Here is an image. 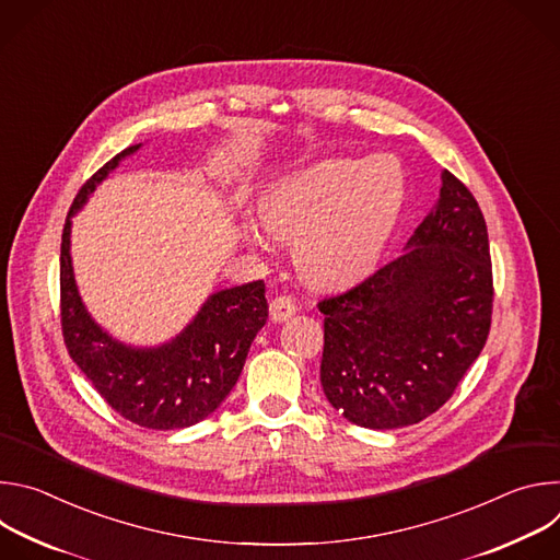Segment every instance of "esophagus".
<instances>
[{
    "label": "esophagus",
    "mask_w": 560,
    "mask_h": 560,
    "mask_svg": "<svg viewBox=\"0 0 560 560\" xmlns=\"http://www.w3.org/2000/svg\"><path fill=\"white\" fill-rule=\"evenodd\" d=\"M296 314V301L292 296H275L270 301V318L275 324H283Z\"/></svg>",
    "instance_id": "esophagus-1"
}]
</instances>
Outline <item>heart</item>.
<instances>
[{
  "mask_svg": "<svg viewBox=\"0 0 560 560\" xmlns=\"http://www.w3.org/2000/svg\"><path fill=\"white\" fill-rule=\"evenodd\" d=\"M378 154L359 164L326 159L275 182L259 199V223L275 242L296 246L307 283L341 290L363 281L378 264L406 203L404 175ZM250 238L261 236L250 230Z\"/></svg>",
  "mask_w": 560,
  "mask_h": 560,
  "instance_id": "heart-1",
  "label": "heart"
}]
</instances>
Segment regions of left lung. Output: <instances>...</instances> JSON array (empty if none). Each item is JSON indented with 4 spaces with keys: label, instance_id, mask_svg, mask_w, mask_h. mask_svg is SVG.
I'll return each instance as SVG.
<instances>
[{
    "label": "left lung",
    "instance_id": "1",
    "mask_svg": "<svg viewBox=\"0 0 560 560\" xmlns=\"http://www.w3.org/2000/svg\"><path fill=\"white\" fill-rule=\"evenodd\" d=\"M492 299L483 212L443 171L439 201L406 253L318 303L326 314L322 385L328 401L370 430L406 428L434 415L481 354Z\"/></svg>",
    "mask_w": 560,
    "mask_h": 560
}]
</instances>
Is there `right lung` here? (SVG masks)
Masks as SVG:
<instances>
[{"label":"right lung","mask_w":560,"mask_h":560,"mask_svg":"<svg viewBox=\"0 0 560 560\" xmlns=\"http://www.w3.org/2000/svg\"><path fill=\"white\" fill-rule=\"evenodd\" d=\"M139 148L141 143L113 156L70 206L59 257L61 332L70 359L115 412L148 430H179L210 417L234 387L257 332L268 322L266 285L253 281L210 294L175 339L154 348L128 346L95 322L72 272V217L121 159Z\"/></svg>","instance_id":"obj_1"}]
</instances>
